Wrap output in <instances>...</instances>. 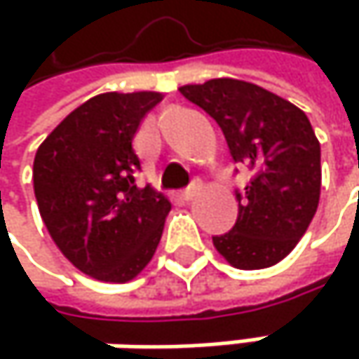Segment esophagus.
Returning <instances> with one entry per match:
<instances>
[{"mask_svg": "<svg viewBox=\"0 0 359 359\" xmlns=\"http://www.w3.org/2000/svg\"><path fill=\"white\" fill-rule=\"evenodd\" d=\"M201 191V182L199 180H195L191 187H187L180 195H182V199H187V201H191V199H195L197 197V193Z\"/></svg>", "mask_w": 359, "mask_h": 359, "instance_id": "1", "label": "esophagus"}]
</instances>
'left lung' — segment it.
I'll use <instances>...</instances> for the list:
<instances>
[{
  "mask_svg": "<svg viewBox=\"0 0 359 359\" xmlns=\"http://www.w3.org/2000/svg\"><path fill=\"white\" fill-rule=\"evenodd\" d=\"M179 91L218 122L233 160L253 170L245 191H235L239 216L233 231L212 237L214 248L241 270L278 264L299 243L320 201V143L308 116L237 79Z\"/></svg>",
  "mask_w": 359,
  "mask_h": 359,
  "instance_id": "obj_1",
  "label": "left lung"
}]
</instances>
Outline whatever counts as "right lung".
I'll return each mask as SVG.
<instances>
[{
  "label": "right lung",
  "mask_w": 359,
  "mask_h": 359,
  "mask_svg": "<svg viewBox=\"0 0 359 359\" xmlns=\"http://www.w3.org/2000/svg\"><path fill=\"white\" fill-rule=\"evenodd\" d=\"M162 93H102L70 111L39 145L33 184L41 218L81 272L133 280L154 257L170 201L137 187L133 137Z\"/></svg>",
  "instance_id": "right-lung-1"
}]
</instances>
